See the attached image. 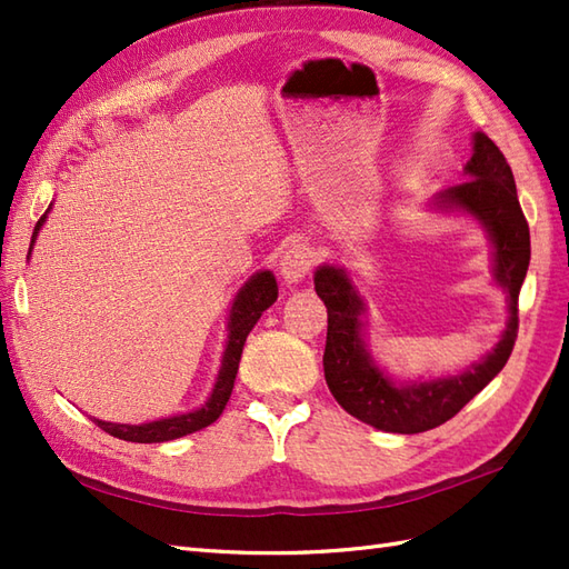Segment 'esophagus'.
<instances>
[{
	"mask_svg": "<svg viewBox=\"0 0 569 569\" xmlns=\"http://www.w3.org/2000/svg\"><path fill=\"white\" fill-rule=\"evenodd\" d=\"M312 263H316V251L298 241V244H291L283 251L281 266H278V269H281V276L288 283H298L310 273Z\"/></svg>",
	"mask_w": 569,
	"mask_h": 569,
	"instance_id": "34e87169",
	"label": "esophagus"
}]
</instances>
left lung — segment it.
Instances as JSON below:
<instances>
[{"label":"left lung","mask_w":569,"mask_h":569,"mask_svg":"<svg viewBox=\"0 0 569 569\" xmlns=\"http://www.w3.org/2000/svg\"><path fill=\"white\" fill-rule=\"evenodd\" d=\"M467 180L447 188L438 198L447 208H459L487 227L491 234L497 281L509 293L511 318L497 349L459 377L396 386L373 367L361 345V303L342 269L320 266L316 291L328 308V342L322 367L335 401L349 416L386 432H426L455 418L471 398L497 377L509 361L518 337V293L530 263V232L516 180L506 156L487 134H475V153L465 166Z\"/></svg>","instance_id":"obj_1"}]
</instances>
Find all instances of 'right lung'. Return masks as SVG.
Instances as JSON below:
<instances>
[{
  "mask_svg": "<svg viewBox=\"0 0 569 569\" xmlns=\"http://www.w3.org/2000/svg\"><path fill=\"white\" fill-rule=\"evenodd\" d=\"M43 220H46V214H41V220L36 222L33 239H36V234H39ZM276 298H278V286H276V278L271 271L257 273L253 278H249V283L244 288H241L239 296L234 298L232 312H229V342H227L224 357H222V369H220V373H217V383L212 389L210 401L204 403L200 410H192V413H186V416L141 422V426H117V422L94 420L98 422V428H102L104 432H110V435H114V438L127 440V442H168V440L183 438V435H190V432L212 426V422L222 416L229 396H232L241 349H244L247 335L261 318V312L276 303Z\"/></svg>",
  "mask_w": 569,
  "mask_h": 569,
  "instance_id": "add662e5",
  "label": "right lung"
}]
</instances>
